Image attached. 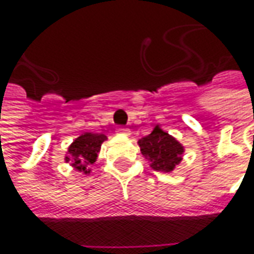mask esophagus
Returning a JSON list of instances; mask_svg holds the SVG:
<instances>
[{"mask_svg":"<svg viewBox=\"0 0 254 254\" xmlns=\"http://www.w3.org/2000/svg\"><path fill=\"white\" fill-rule=\"evenodd\" d=\"M117 132H119V134H124V135H128V134H130V130H128V128H124V127H120V128H117Z\"/></svg>","mask_w":254,"mask_h":254,"instance_id":"34e87169","label":"esophagus"}]
</instances>
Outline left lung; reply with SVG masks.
<instances>
[{"instance_id": "8db88e82", "label": "left lung", "mask_w": 254, "mask_h": 254, "mask_svg": "<svg viewBox=\"0 0 254 254\" xmlns=\"http://www.w3.org/2000/svg\"><path fill=\"white\" fill-rule=\"evenodd\" d=\"M138 145L140 151L144 158L148 160L152 170L161 172H171L175 170L182 161V155L185 152L184 145L175 137L164 131L160 124L154 127L151 134L138 140Z\"/></svg>"}]
</instances>
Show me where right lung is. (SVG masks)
<instances>
[{"instance_id": "add662e5", "label": "right lung", "mask_w": 254, "mask_h": 254, "mask_svg": "<svg viewBox=\"0 0 254 254\" xmlns=\"http://www.w3.org/2000/svg\"><path fill=\"white\" fill-rule=\"evenodd\" d=\"M107 140L104 134H93V132H82L74 141L69 145L64 161L70 162L74 170L80 171L83 174H90V164H94L97 155L100 152L102 144Z\"/></svg>"}]
</instances>
